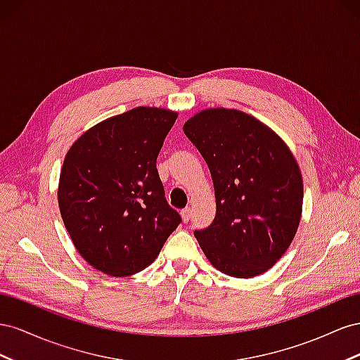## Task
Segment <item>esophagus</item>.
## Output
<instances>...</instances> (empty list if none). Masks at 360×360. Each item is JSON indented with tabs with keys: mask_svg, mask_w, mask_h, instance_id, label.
<instances>
[{
	"mask_svg": "<svg viewBox=\"0 0 360 360\" xmlns=\"http://www.w3.org/2000/svg\"><path fill=\"white\" fill-rule=\"evenodd\" d=\"M181 217H182L184 223H187V221L191 219V210H190V208L182 210V211H181Z\"/></svg>",
	"mask_w": 360,
	"mask_h": 360,
	"instance_id": "1",
	"label": "esophagus"
}]
</instances>
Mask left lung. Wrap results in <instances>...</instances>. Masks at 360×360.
<instances>
[{"instance_id":"8db88e82","label":"left lung","mask_w":360,"mask_h":360,"mask_svg":"<svg viewBox=\"0 0 360 360\" xmlns=\"http://www.w3.org/2000/svg\"><path fill=\"white\" fill-rule=\"evenodd\" d=\"M207 161L217 211L194 231L219 271L249 279L282 258L299 229L303 179L286 143L256 117L233 108H207L184 123Z\"/></svg>"}]
</instances>
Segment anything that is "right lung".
I'll list each match as a JSON object with an SVG mask.
<instances>
[{
	"label": "right lung",
	"instance_id": "obj_1",
	"mask_svg": "<svg viewBox=\"0 0 360 360\" xmlns=\"http://www.w3.org/2000/svg\"><path fill=\"white\" fill-rule=\"evenodd\" d=\"M176 111L137 107L81 134L68 150L58 207L75 249L115 277L145 270L181 223L169 207L157 157Z\"/></svg>",
	"mask_w": 360,
	"mask_h": 360
}]
</instances>
